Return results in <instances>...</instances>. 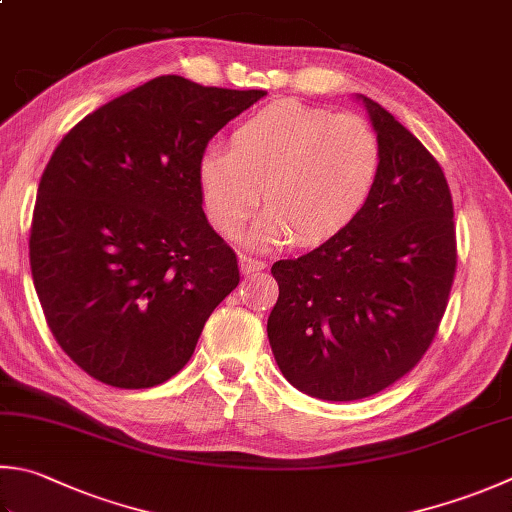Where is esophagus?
<instances>
[{
	"instance_id": "esophagus-1",
	"label": "esophagus",
	"mask_w": 512,
	"mask_h": 512,
	"mask_svg": "<svg viewBox=\"0 0 512 512\" xmlns=\"http://www.w3.org/2000/svg\"><path fill=\"white\" fill-rule=\"evenodd\" d=\"M238 267H240V274L249 276V274H258V272H263V269H265V263H263V260H256V258H252V256H240V258H238Z\"/></svg>"
}]
</instances>
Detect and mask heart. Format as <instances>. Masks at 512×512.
I'll return each instance as SVG.
<instances>
[{"label": "heart", "mask_w": 512, "mask_h": 512, "mask_svg": "<svg viewBox=\"0 0 512 512\" xmlns=\"http://www.w3.org/2000/svg\"><path fill=\"white\" fill-rule=\"evenodd\" d=\"M381 169V140L365 120L276 102L240 122L229 147L202 149L196 182L209 223L229 238L252 218L263 189L269 209L247 243L269 249L292 236L318 245L341 234L370 202Z\"/></svg>", "instance_id": "heart-1"}]
</instances>
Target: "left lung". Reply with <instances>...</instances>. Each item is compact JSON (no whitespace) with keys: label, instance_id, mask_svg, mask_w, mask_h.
<instances>
[{"label":"left lung","instance_id":"obj_1","mask_svg":"<svg viewBox=\"0 0 512 512\" xmlns=\"http://www.w3.org/2000/svg\"><path fill=\"white\" fill-rule=\"evenodd\" d=\"M356 100L381 140L379 185L341 234L272 267L274 359L296 390L323 401L372 397L408 374L435 339L457 267L439 162L381 104Z\"/></svg>","mask_w":512,"mask_h":512}]
</instances>
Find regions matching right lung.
<instances>
[{"instance_id":"1","label":"right lung","mask_w":512,"mask_h":512,"mask_svg":"<svg viewBox=\"0 0 512 512\" xmlns=\"http://www.w3.org/2000/svg\"><path fill=\"white\" fill-rule=\"evenodd\" d=\"M265 95L160 75L57 144L28 254L55 341L93 379L124 390L165 383L236 289L238 260L207 223L196 160Z\"/></svg>"}]
</instances>
